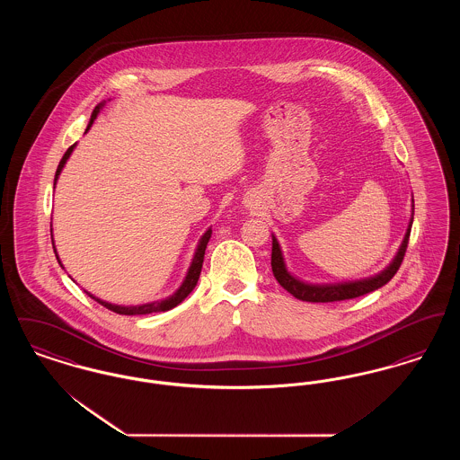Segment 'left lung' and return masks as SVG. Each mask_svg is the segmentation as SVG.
I'll list each match as a JSON object with an SVG mask.
<instances>
[{
	"instance_id": "1",
	"label": "left lung",
	"mask_w": 460,
	"mask_h": 460,
	"mask_svg": "<svg viewBox=\"0 0 460 460\" xmlns=\"http://www.w3.org/2000/svg\"><path fill=\"white\" fill-rule=\"evenodd\" d=\"M414 219V217H412ZM411 227H412V220L409 224V229L405 233L403 243L394 259V262L390 263L381 274L364 279V281H355V283H345V285H305L298 279H295L288 270H286L285 261H283V253L279 248V243L276 238H272V257H270V265H272V272L274 278L278 279V283L285 288L288 293H291L295 298L304 300V302H314V304H328V302H341V300H350L362 296L366 293H371L374 289L386 285L396 270L400 269V265L403 262L405 252H407V244L411 238Z\"/></svg>"
}]
</instances>
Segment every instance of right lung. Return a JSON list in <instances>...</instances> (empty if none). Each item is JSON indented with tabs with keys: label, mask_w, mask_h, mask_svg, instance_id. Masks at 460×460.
<instances>
[{
	"label": "right lung",
	"mask_w": 460,
	"mask_h": 460,
	"mask_svg": "<svg viewBox=\"0 0 460 460\" xmlns=\"http://www.w3.org/2000/svg\"><path fill=\"white\" fill-rule=\"evenodd\" d=\"M100 109H102V103H100L98 107H94V110H93V113H91V120H89L88 124V129L91 128L93 120L96 119V115H98ZM88 129H86V131H88ZM74 146H75V145H72V146L66 150V155L62 156V160H60V164H58V169H57V174H55V184H57V179H58V175L62 172V169H64V165H66V158H68L70 154H72ZM210 236H212V229H208V231L201 236L199 243H198L197 253H195L193 262L190 265V270H188V274H186L184 283L181 285V288L175 291L172 296H169V298H165V300L152 302V304H145V305L137 306L111 305V304H107V302H103V300H100V298L93 296V295L88 293V291H86V293H88L89 296H91L93 300H96L98 304L107 306L109 310L115 312V314H120V315H145V314H154V312H165V310H171V308H174L175 305H179V304H181V302H182V300H184V298L193 291V288L197 286L198 278H199V272H201V265H203V257H205V248H207V243L210 240ZM51 243H53V238H51ZM53 250H55V246H53ZM55 253H57V250H55ZM57 261H58V263H62L58 257H57Z\"/></svg>",
	"instance_id": "add662e5"
}]
</instances>
